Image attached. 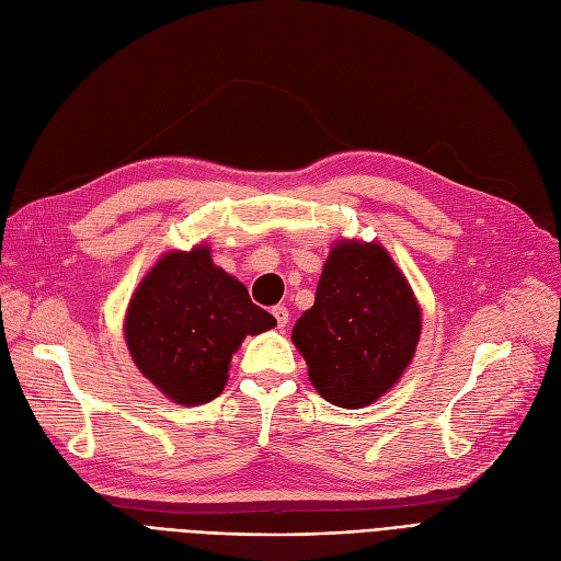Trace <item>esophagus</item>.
Listing matches in <instances>:
<instances>
[{
  "instance_id": "esophagus-1",
  "label": "esophagus",
  "mask_w": 561,
  "mask_h": 561,
  "mask_svg": "<svg viewBox=\"0 0 561 561\" xmlns=\"http://www.w3.org/2000/svg\"><path fill=\"white\" fill-rule=\"evenodd\" d=\"M272 313H274V318H276V322H278V330H283V327H287L289 313H287V308H285V306H274V308H272Z\"/></svg>"
}]
</instances>
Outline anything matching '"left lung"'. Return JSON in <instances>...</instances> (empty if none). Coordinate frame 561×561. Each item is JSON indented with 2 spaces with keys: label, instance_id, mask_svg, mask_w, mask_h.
<instances>
[{
  "label": "left lung",
  "instance_id": "obj_1",
  "mask_svg": "<svg viewBox=\"0 0 561 561\" xmlns=\"http://www.w3.org/2000/svg\"><path fill=\"white\" fill-rule=\"evenodd\" d=\"M420 306L378 243H336L297 320L293 341L313 388L341 409H362L388 392L413 359Z\"/></svg>",
  "mask_w": 561,
  "mask_h": 561
}]
</instances>
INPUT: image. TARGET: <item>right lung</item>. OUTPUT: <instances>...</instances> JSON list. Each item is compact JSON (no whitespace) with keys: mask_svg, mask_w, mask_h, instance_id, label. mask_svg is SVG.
Masks as SVG:
<instances>
[{"mask_svg":"<svg viewBox=\"0 0 561 561\" xmlns=\"http://www.w3.org/2000/svg\"><path fill=\"white\" fill-rule=\"evenodd\" d=\"M272 327L276 318L197 245L150 268L129 301L125 339L134 364L158 390L195 405L222 392L241 341Z\"/></svg>","mask_w":561,"mask_h":561,"instance_id":"obj_1","label":"right lung"}]
</instances>
